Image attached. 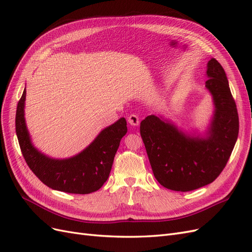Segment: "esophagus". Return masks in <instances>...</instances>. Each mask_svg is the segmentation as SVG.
Segmentation results:
<instances>
[{
    "label": "esophagus",
    "instance_id": "1",
    "mask_svg": "<svg viewBox=\"0 0 252 252\" xmlns=\"http://www.w3.org/2000/svg\"><path fill=\"white\" fill-rule=\"evenodd\" d=\"M128 123L131 126H138L140 123L139 117L136 116V114H130V116L128 117Z\"/></svg>",
    "mask_w": 252,
    "mask_h": 252
}]
</instances>
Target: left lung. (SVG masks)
Here are the masks:
<instances>
[{"label": "left lung", "instance_id": "left-lung-1", "mask_svg": "<svg viewBox=\"0 0 252 252\" xmlns=\"http://www.w3.org/2000/svg\"><path fill=\"white\" fill-rule=\"evenodd\" d=\"M206 75L205 86L215 110L203 134L182 130L171 121L155 114L141 122L140 132L155 177L174 191H190L215 181L238 140V110L224 68L211 59Z\"/></svg>", "mask_w": 252, "mask_h": 252}]
</instances>
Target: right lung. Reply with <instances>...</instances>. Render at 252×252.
<instances>
[{"label": "right lung", "mask_w": 252, "mask_h": 252, "mask_svg": "<svg viewBox=\"0 0 252 252\" xmlns=\"http://www.w3.org/2000/svg\"><path fill=\"white\" fill-rule=\"evenodd\" d=\"M26 88L18 103L16 132L29 168L45 185L59 191L87 194L107 181L114 156L127 132L125 118L104 128L88 146L71 158H53L34 147L25 121Z\"/></svg>", "instance_id": "add662e5"}]
</instances>
